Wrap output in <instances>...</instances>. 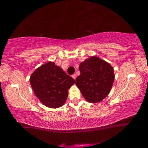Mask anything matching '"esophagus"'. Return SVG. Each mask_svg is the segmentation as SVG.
I'll return each mask as SVG.
<instances>
[{
  "label": "esophagus",
  "instance_id": "esophagus-1",
  "mask_svg": "<svg viewBox=\"0 0 148 148\" xmlns=\"http://www.w3.org/2000/svg\"><path fill=\"white\" fill-rule=\"evenodd\" d=\"M72 77H73V78L74 79H75L76 78H77V75H76V74H73V75H72Z\"/></svg>",
  "mask_w": 148,
  "mask_h": 148
}]
</instances>
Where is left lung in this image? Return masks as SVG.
<instances>
[{
    "instance_id": "left-lung-1",
    "label": "left lung",
    "mask_w": 148,
    "mask_h": 148,
    "mask_svg": "<svg viewBox=\"0 0 148 148\" xmlns=\"http://www.w3.org/2000/svg\"><path fill=\"white\" fill-rule=\"evenodd\" d=\"M80 75L75 84L83 97L90 103L102 101L110 91L114 81V69L109 63L95 56L79 64Z\"/></svg>"
}]
</instances>
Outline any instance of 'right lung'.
<instances>
[{
  "label": "right lung",
  "mask_w": 148,
  "mask_h": 148,
  "mask_svg": "<svg viewBox=\"0 0 148 148\" xmlns=\"http://www.w3.org/2000/svg\"><path fill=\"white\" fill-rule=\"evenodd\" d=\"M29 81L36 96L49 108L63 106L68 97L69 89L75 83V79L53 62H48L36 69Z\"/></svg>",
  "instance_id": "obj_1"
}]
</instances>
